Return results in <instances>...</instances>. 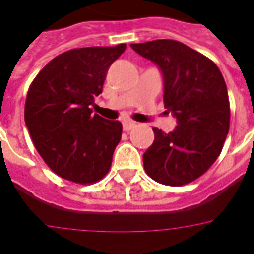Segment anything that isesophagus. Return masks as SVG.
Segmentation results:
<instances>
[{"instance_id":"esophagus-1","label":"esophagus","mask_w":254,"mask_h":254,"mask_svg":"<svg viewBox=\"0 0 254 254\" xmlns=\"http://www.w3.org/2000/svg\"><path fill=\"white\" fill-rule=\"evenodd\" d=\"M134 127H136V124H134V122H132V121H125V122H124V130H125V132H129V130H132Z\"/></svg>"}]
</instances>
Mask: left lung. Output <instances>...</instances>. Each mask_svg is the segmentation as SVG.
<instances>
[{
	"instance_id": "obj_1",
	"label": "left lung",
	"mask_w": 254,
	"mask_h": 254,
	"mask_svg": "<svg viewBox=\"0 0 254 254\" xmlns=\"http://www.w3.org/2000/svg\"><path fill=\"white\" fill-rule=\"evenodd\" d=\"M155 62L164 78V108L178 127H153L155 141L142 156L152 179L179 187L200 178L221 155L230 127V103L221 71L207 56L176 40L130 44Z\"/></svg>"
}]
</instances>
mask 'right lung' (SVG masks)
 Masks as SVG:
<instances>
[{
	"label": "right lung",
	"mask_w": 254,
	"mask_h": 254,
	"mask_svg": "<svg viewBox=\"0 0 254 254\" xmlns=\"http://www.w3.org/2000/svg\"><path fill=\"white\" fill-rule=\"evenodd\" d=\"M125 48L65 51L44 65L28 89L24 118L32 141L50 170L63 179L93 185L110 170L122 124L93 114L90 105Z\"/></svg>",
	"instance_id": "right-lung-1"
}]
</instances>
